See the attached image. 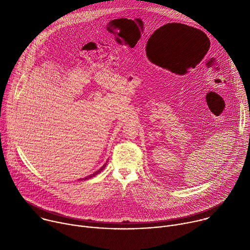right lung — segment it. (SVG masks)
I'll list each match as a JSON object with an SVG mask.
<instances>
[{
	"instance_id": "1",
	"label": "right lung",
	"mask_w": 250,
	"mask_h": 250,
	"mask_svg": "<svg viewBox=\"0 0 250 250\" xmlns=\"http://www.w3.org/2000/svg\"><path fill=\"white\" fill-rule=\"evenodd\" d=\"M106 163H108V160H106L105 161V163L99 169V170H97V171H95L93 174H91V175H88V176H86V177H84V178H81V179L80 180H87V179H89V178H91V177H94V176H96L97 174H99L104 167H105V165H106Z\"/></svg>"
}]
</instances>
